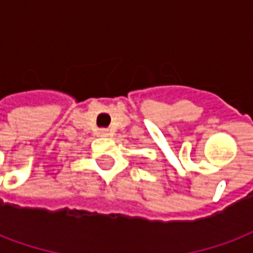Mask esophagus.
Masks as SVG:
<instances>
[{
    "label": "esophagus",
    "instance_id": "esophagus-1",
    "mask_svg": "<svg viewBox=\"0 0 253 253\" xmlns=\"http://www.w3.org/2000/svg\"><path fill=\"white\" fill-rule=\"evenodd\" d=\"M100 135L107 136L108 135V131H107V130H100Z\"/></svg>",
    "mask_w": 253,
    "mask_h": 253
}]
</instances>
